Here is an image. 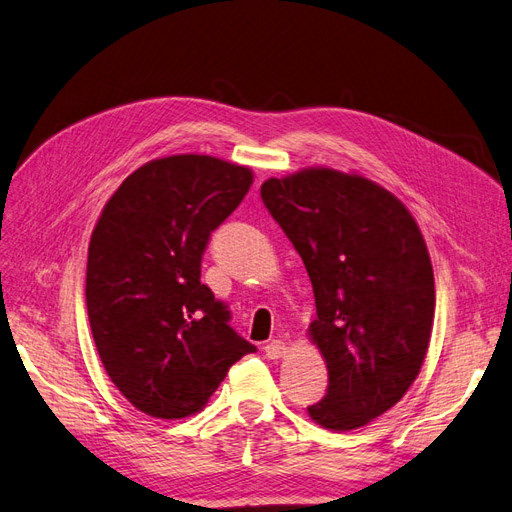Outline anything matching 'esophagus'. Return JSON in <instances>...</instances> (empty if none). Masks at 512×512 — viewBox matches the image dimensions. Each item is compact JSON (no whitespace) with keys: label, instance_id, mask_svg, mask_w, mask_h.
I'll list each match as a JSON object with an SVG mask.
<instances>
[{"label":"esophagus","instance_id":"esophagus-1","mask_svg":"<svg viewBox=\"0 0 512 512\" xmlns=\"http://www.w3.org/2000/svg\"><path fill=\"white\" fill-rule=\"evenodd\" d=\"M286 352V344L282 339H271L269 344H265V354L269 359H280V356Z\"/></svg>","mask_w":512,"mask_h":512}]
</instances>
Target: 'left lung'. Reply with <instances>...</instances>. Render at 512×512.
<instances>
[{
  "instance_id": "left-lung-1",
  "label": "left lung",
  "mask_w": 512,
  "mask_h": 512,
  "mask_svg": "<svg viewBox=\"0 0 512 512\" xmlns=\"http://www.w3.org/2000/svg\"><path fill=\"white\" fill-rule=\"evenodd\" d=\"M260 196L314 288L309 337L329 386L307 412L327 429L363 427L406 395L429 348L436 288L421 230L391 192L333 168L269 179Z\"/></svg>"
}]
</instances>
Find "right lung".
Wrapping results in <instances>:
<instances>
[{"label":"right lung","instance_id":"right-lung-1","mask_svg":"<svg viewBox=\"0 0 512 512\" xmlns=\"http://www.w3.org/2000/svg\"><path fill=\"white\" fill-rule=\"evenodd\" d=\"M252 170L211 156L153 160L119 185L89 241L87 316L106 374L156 418L203 410L256 346L200 282L211 232L239 207Z\"/></svg>","mask_w":512,"mask_h":512}]
</instances>
